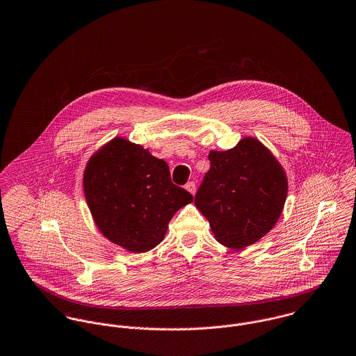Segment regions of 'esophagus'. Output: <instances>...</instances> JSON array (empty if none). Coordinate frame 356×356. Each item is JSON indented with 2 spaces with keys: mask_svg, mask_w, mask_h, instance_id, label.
Instances as JSON below:
<instances>
[{
  "mask_svg": "<svg viewBox=\"0 0 356 356\" xmlns=\"http://www.w3.org/2000/svg\"><path fill=\"white\" fill-rule=\"evenodd\" d=\"M185 189H186L188 192H191V193L193 194L194 195V193H195V189H197V188H195V184H194L193 181H192V182H188V184L185 185Z\"/></svg>",
  "mask_w": 356,
  "mask_h": 356,
  "instance_id": "1",
  "label": "esophagus"
}]
</instances>
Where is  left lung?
Listing matches in <instances>:
<instances>
[{"label":"left lung","mask_w":356,"mask_h":356,"mask_svg":"<svg viewBox=\"0 0 356 356\" xmlns=\"http://www.w3.org/2000/svg\"><path fill=\"white\" fill-rule=\"evenodd\" d=\"M194 204L227 248L256 243L276 225L287 198V177L275 156L253 137L228 151H211Z\"/></svg>","instance_id":"8db88e82"}]
</instances>
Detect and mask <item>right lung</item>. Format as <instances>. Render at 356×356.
<instances>
[{"mask_svg":"<svg viewBox=\"0 0 356 356\" xmlns=\"http://www.w3.org/2000/svg\"><path fill=\"white\" fill-rule=\"evenodd\" d=\"M83 184L100 232L133 253L158 246L174 213L193 201L171 182L167 163L121 137L90 159Z\"/></svg>","mask_w":356,"mask_h":356,"instance_id":"obj_1","label":"right lung"}]
</instances>
